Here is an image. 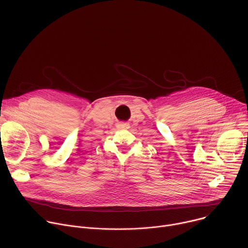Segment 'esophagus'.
<instances>
[{
  "label": "esophagus",
  "mask_w": 248,
  "mask_h": 248,
  "mask_svg": "<svg viewBox=\"0 0 248 248\" xmlns=\"http://www.w3.org/2000/svg\"><path fill=\"white\" fill-rule=\"evenodd\" d=\"M117 127L119 129H129L130 128V124L127 122H120L117 124Z\"/></svg>",
  "instance_id": "esophagus-1"
}]
</instances>
